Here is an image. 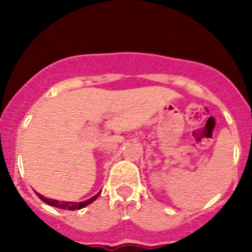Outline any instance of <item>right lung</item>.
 Masks as SVG:
<instances>
[{"mask_svg":"<svg viewBox=\"0 0 252 252\" xmlns=\"http://www.w3.org/2000/svg\"><path fill=\"white\" fill-rule=\"evenodd\" d=\"M99 194H100V192H98L96 195H94L92 198L88 199V200L82 201V202H76V201H59V200H54V199H48V198H45V196L36 192V195L39 196V198L41 199L43 202H46L47 205H50V206L57 207V209H62V210H68V211L80 210V209H83V207L88 206V205L91 204L92 201L96 200Z\"/></svg>","mask_w":252,"mask_h":252,"instance_id":"add662e5","label":"right lung"}]
</instances>
